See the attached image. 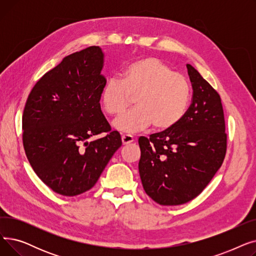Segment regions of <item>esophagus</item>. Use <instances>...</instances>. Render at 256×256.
I'll use <instances>...</instances> for the list:
<instances>
[{
    "mask_svg": "<svg viewBox=\"0 0 256 256\" xmlns=\"http://www.w3.org/2000/svg\"><path fill=\"white\" fill-rule=\"evenodd\" d=\"M121 140H122L124 145H128L134 141V137L132 135H128V134H124V135L121 137Z\"/></svg>",
    "mask_w": 256,
    "mask_h": 256,
    "instance_id": "esophagus-1",
    "label": "esophagus"
}]
</instances>
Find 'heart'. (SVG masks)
Listing matches in <instances>:
<instances>
[{"label": "heart", "mask_w": 256, "mask_h": 256, "mask_svg": "<svg viewBox=\"0 0 256 256\" xmlns=\"http://www.w3.org/2000/svg\"><path fill=\"white\" fill-rule=\"evenodd\" d=\"M135 98L137 108L117 117L113 126L121 132H136L152 124L158 130L176 126L190 100V85L184 76L172 72L156 57L139 59L126 66L118 80L104 86L100 104L109 115L122 113Z\"/></svg>", "instance_id": "b5f03b06"}]
</instances>
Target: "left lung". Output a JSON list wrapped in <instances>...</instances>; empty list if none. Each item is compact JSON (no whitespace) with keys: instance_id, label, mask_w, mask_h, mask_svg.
<instances>
[{"instance_id":"left-lung-1","label":"left lung","mask_w":256,"mask_h":256,"mask_svg":"<svg viewBox=\"0 0 256 256\" xmlns=\"http://www.w3.org/2000/svg\"><path fill=\"white\" fill-rule=\"evenodd\" d=\"M192 104L171 128L138 140L144 191L160 206L196 198L220 169L227 150L221 98L191 64Z\"/></svg>"}]
</instances>
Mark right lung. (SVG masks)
<instances>
[{
  "label": "right lung",
  "instance_id": "add662e5",
  "mask_svg": "<svg viewBox=\"0 0 256 256\" xmlns=\"http://www.w3.org/2000/svg\"><path fill=\"white\" fill-rule=\"evenodd\" d=\"M104 54L92 46L65 57L32 88L22 114V144L37 176L63 196L90 190L122 145L100 110ZM104 132L91 142L88 139Z\"/></svg>",
  "mask_w": 256,
  "mask_h": 256
}]
</instances>
